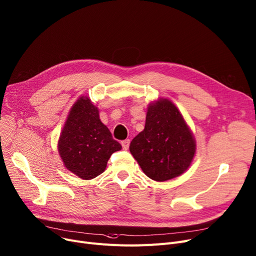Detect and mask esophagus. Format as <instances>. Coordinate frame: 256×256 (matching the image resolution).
I'll return each instance as SVG.
<instances>
[{
  "instance_id": "34e87169",
  "label": "esophagus",
  "mask_w": 256,
  "mask_h": 256,
  "mask_svg": "<svg viewBox=\"0 0 256 256\" xmlns=\"http://www.w3.org/2000/svg\"><path fill=\"white\" fill-rule=\"evenodd\" d=\"M122 148H124V150H126V149L128 148V146H130V140L128 139V140L122 141Z\"/></svg>"
}]
</instances>
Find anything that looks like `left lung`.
Instances as JSON below:
<instances>
[{
  "instance_id": "1",
  "label": "left lung",
  "mask_w": 256,
  "mask_h": 256,
  "mask_svg": "<svg viewBox=\"0 0 256 256\" xmlns=\"http://www.w3.org/2000/svg\"><path fill=\"white\" fill-rule=\"evenodd\" d=\"M196 146L178 108L170 100L160 98L149 104L145 128L130 142V151L147 177L164 182L188 168Z\"/></svg>"
}]
</instances>
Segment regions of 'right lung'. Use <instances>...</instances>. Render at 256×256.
Instances as JSON below:
<instances>
[{"mask_svg": "<svg viewBox=\"0 0 256 256\" xmlns=\"http://www.w3.org/2000/svg\"><path fill=\"white\" fill-rule=\"evenodd\" d=\"M58 153L64 166L84 180L105 171L112 153L122 145L100 122L98 109L88 96H80L71 108L60 132Z\"/></svg>", "mask_w": 256, "mask_h": 256, "instance_id": "1", "label": "right lung"}]
</instances>
